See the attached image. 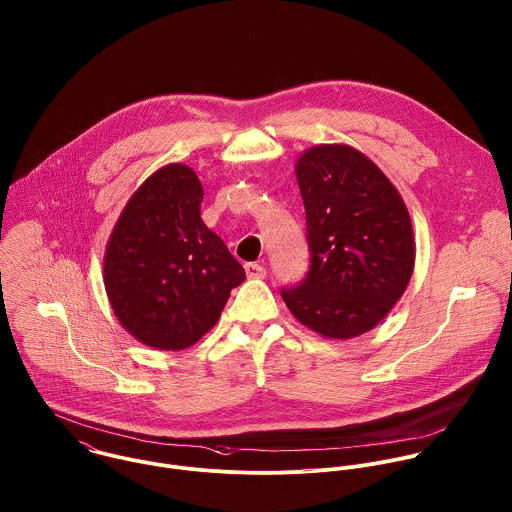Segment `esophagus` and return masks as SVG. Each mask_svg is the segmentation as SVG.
<instances>
[{"label":"esophagus","instance_id":"obj_1","mask_svg":"<svg viewBox=\"0 0 512 512\" xmlns=\"http://www.w3.org/2000/svg\"><path fill=\"white\" fill-rule=\"evenodd\" d=\"M245 273L249 279H263L267 275L265 267L261 263H247L245 265Z\"/></svg>","mask_w":512,"mask_h":512}]
</instances>
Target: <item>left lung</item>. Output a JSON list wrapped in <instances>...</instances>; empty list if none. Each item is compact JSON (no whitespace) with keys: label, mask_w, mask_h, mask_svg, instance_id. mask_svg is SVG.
I'll use <instances>...</instances> for the list:
<instances>
[{"label":"left lung","mask_w":512,"mask_h":512,"mask_svg":"<svg viewBox=\"0 0 512 512\" xmlns=\"http://www.w3.org/2000/svg\"><path fill=\"white\" fill-rule=\"evenodd\" d=\"M307 213V279L281 297L320 336L372 330L408 289L415 241L396 186L360 150L318 144L295 164Z\"/></svg>","instance_id":"8db88e82"}]
</instances>
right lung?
I'll return each instance as SVG.
<instances>
[{"instance_id":"right-lung-1","label":"right lung","mask_w":512,"mask_h":512,"mask_svg":"<svg viewBox=\"0 0 512 512\" xmlns=\"http://www.w3.org/2000/svg\"><path fill=\"white\" fill-rule=\"evenodd\" d=\"M204 188L184 164L156 170L124 205L104 251V289L118 322L156 350L196 344L245 281L200 209Z\"/></svg>"}]
</instances>
